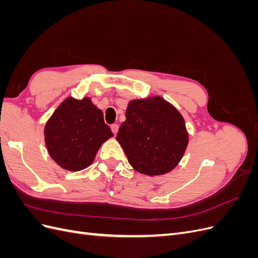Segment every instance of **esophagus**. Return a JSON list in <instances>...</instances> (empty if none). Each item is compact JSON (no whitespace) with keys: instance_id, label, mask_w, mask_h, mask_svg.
I'll return each mask as SVG.
<instances>
[{"instance_id":"esophagus-1","label":"esophagus","mask_w":258,"mask_h":258,"mask_svg":"<svg viewBox=\"0 0 258 258\" xmlns=\"http://www.w3.org/2000/svg\"><path fill=\"white\" fill-rule=\"evenodd\" d=\"M111 130H112V132H113L114 135H117V132H118V124H116V123L112 124Z\"/></svg>"}]
</instances>
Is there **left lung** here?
I'll return each instance as SVG.
<instances>
[{
  "label": "left lung",
  "instance_id": "1",
  "mask_svg": "<svg viewBox=\"0 0 258 258\" xmlns=\"http://www.w3.org/2000/svg\"><path fill=\"white\" fill-rule=\"evenodd\" d=\"M116 140L138 172L161 175L174 169L188 144L182 115L160 97L128 104Z\"/></svg>",
  "mask_w": 258,
  "mask_h": 258
}]
</instances>
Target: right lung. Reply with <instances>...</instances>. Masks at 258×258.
Returning <instances> with one entry per match:
<instances>
[{"label":"right lung","mask_w":258,"mask_h":258,"mask_svg":"<svg viewBox=\"0 0 258 258\" xmlns=\"http://www.w3.org/2000/svg\"><path fill=\"white\" fill-rule=\"evenodd\" d=\"M45 142L50 157L69 171L87 168L101 144L113 137L102 111L89 98H68L45 126Z\"/></svg>","instance_id":"right-lung-1"}]
</instances>
